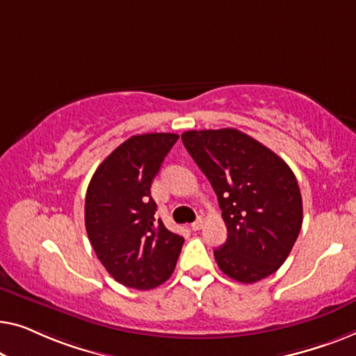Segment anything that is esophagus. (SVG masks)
I'll use <instances>...</instances> for the list:
<instances>
[{"label":"esophagus","instance_id":"34e87169","mask_svg":"<svg viewBox=\"0 0 356 356\" xmlns=\"http://www.w3.org/2000/svg\"><path fill=\"white\" fill-rule=\"evenodd\" d=\"M190 227H192V230H200V229H202L203 227V218H198L197 221L192 222V226H190Z\"/></svg>","mask_w":356,"mask_h":356}]
</instances>
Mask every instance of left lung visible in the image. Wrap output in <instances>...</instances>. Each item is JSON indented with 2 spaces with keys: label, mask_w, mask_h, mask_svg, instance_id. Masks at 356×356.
<instances>
[{
  "label": "left lung",
  "mask_w": 356,
  "mask_h": 356,
  "mask_svg": "<svg viewBox=\"0 0 356 356\" xmlns=\"http://www.w3.org/2000/svg\"><path fill=\"white\" fill-rule=\"evenodd\" d=\"M182 142L218 195L227 240L214 250L226 276L253 284L282 266L303 221L292 169L237 129L188 130Z\"/></svg>",
  "instance_id": "8db88e82"
}]
</instances>
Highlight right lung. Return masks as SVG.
I'll return each instance as SVG.
<instances>
[{"label": "right lung", "instance_id": "1", "mask_svg": "<svg viewBox=\"0 0 356 356\" xmlns=\"http://www.w3.org/2000/svg\"><path fill=\"white\" fill-rule=\"evenodd\" d=\"M177 134L134 135L95 171L85 197L88 240L106 271L130 289L149 290L171 277L184 237L154 219L149 187Z\"/></svg>", "mask_w": 356, "mask_h": 356}]
</instances>
